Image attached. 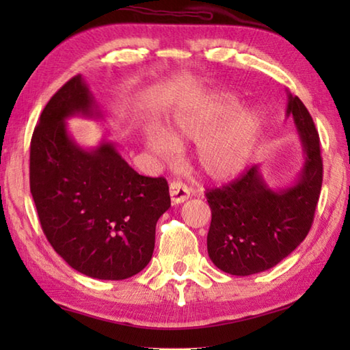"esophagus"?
I'll return each mask as SVG.
<instances>
[{
	"mask_svg": "<svg viewBox=\"0 0 350 350\" xmlns=\"http://www.w3.org/2000/svg\"><path fill=\"white\" fill-rule=\"evenodd\" d=\"M189 196H191L189 188L185 183H182L179 180H174L170 183V197H171V202H173V204H179V203L187 202Z\"/></svg>",
	"mask_w": 350,
	"mask_h": 350,
	"instance_id": "esophagus-1",
	"label": "esophagus"
}]
</instances>
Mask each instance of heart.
I'll return each mask as SVG.
<instances>
[{
  "label": "heart",
  "mask_w": 350,
  "mask_h": 350,
  "mask_svg": "<svg viewBox=\"0 0 350 350\" xmlns=\"http://www.w3.org/2000/svg\"><path fill=\"white\" fill-rule=\"evenodd\" d=\"M237 108L239 102L224 96L204 108L179 111L168 132L156 128L147 132V144L167 162L179 158V146L198 144V168L211 179H228L245 167L262 129L257 109L247 108L234 115Z\"/></svg>",
  "instance_id": "1"
}]
</instances>
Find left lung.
<instances>
[{"mask_svg": "<svg viewBox=\"0 0 350 350\" xmlns=\"http://www.w3.org/2000/svg\"><path fill=\"white\" fill-rule=\"evenodd\" d=\"M287 96L286 116L293 117L306 152L296 182L275 191L254 165L206 192L212 211L207 252L227 273L245 277L271 269L296 250L313 224L323 177L321 139L306 105L298 96Z\"/></svg>", "mask_w": 350, "mask_h": 350, "instance_id": "obj_1", "label": "left lung"}]
</instances>
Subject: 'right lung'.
Instances as JSON below:
<instances>
[{"label":"right lung","mask_w":350,"mask_h":350,"mask_svg":"<svg viewBox=\"0 0 350 350\" xmlns=\"http://www.w3.org/2000/svg\"><path fill=\"white\" fill-rule=\"evenodd\" d=\"M73 116L103 117L81 75L52 96L33 132L29 191L40 226L75 271L126 280L150 262L168 183L138 174L108 141L92 150L77 144L66 124Z\"/></svg>","instance_id":"1"}]
</instances>
